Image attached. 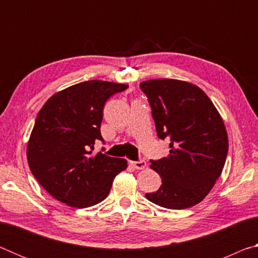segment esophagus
<instances>
[{
  "mask_svg": "<svg viewBox=\"0 0 258 258\" xmlns=\"http://www.w3.org/2000/svg\"><path fill=\"white\" fill-rule=\"evenodd\" d=\"M131 165H132L135 169H143V168L147 167V163H146L145 160L131 161Z\"/></svg>",
  "mask_w": 258,
  "mask_h": 258,
  "instance_id": "obj_1",
  "label": "esophagus"
}]
</instances>
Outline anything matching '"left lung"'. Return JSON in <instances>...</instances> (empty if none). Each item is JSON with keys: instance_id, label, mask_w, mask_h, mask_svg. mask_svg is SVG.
I'll return each mask as SVG.
<instances>
[{"instance_id": "left-lung-1", "label": "left lung", "mask_w": 258, "mask_h": 258, "mask_svg": "<svg viewBox=\"0 0 258 258\" xmlns=\"http://www.w3.org/2000/svg\"><path fill=\"white\" fill-rule=\"evenodd\" d=\"M140 86L149 100L157 135L169 141V155L150 165L161 185L146 197L165 208H190L203 202L223 171L229 150L223 119L192 83L158 78Z\"/></svg>"}]
</instances>
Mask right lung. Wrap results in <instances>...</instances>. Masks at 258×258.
I'll return each instance as SVG.
<instances>
[{"label": "right lung", "instance_id": "right-lung-1", "mask_svg": "<svg viewBox=\"0 0 258 258\" xmlns=\"http://www.w3.org/2000/svg\"><path fill=\"white\" fill-rule=\"evenodd\" d=\"M128 85L82 82L54 93L41 108L27 143V160L38 183L56 200L85 208L101 203L127 161L93 155L103 107Z\"/></svg>", "mask_w": 258, "mask_h": 258}]
</instances>
